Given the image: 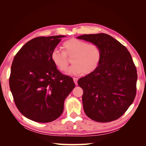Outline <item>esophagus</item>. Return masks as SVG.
Returning a JSON list of instances; mask_svg holds the SVG:
<instances>
[{
	"label": "esophagus",
	"instance_id": "esophagus-1",
	"mask_svg": "<svg viewBox=\"0 0 146 146\" xmlns=\"http://www.w3.org/2000/svg\"><path fill=\"white\" fill-rule=\"evenodd\" d=\"M73 80H74V83H75L76 85H78V79L76 78H73Z\"/></svg>",
	"mask_w": 146,
	"mask_h": 146
}]
</instances>
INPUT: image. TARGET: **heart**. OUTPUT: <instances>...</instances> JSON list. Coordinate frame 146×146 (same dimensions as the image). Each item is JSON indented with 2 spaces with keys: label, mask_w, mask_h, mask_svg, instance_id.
Masks as SVG:
<instances>
[{
  "label": "heart",
  "mask_w": 146,
  "mask_h": 146,
  "mask_svg": "<svg viewBox=\"0 0 146 146\" xmlns=\"http://www.w3.org/2000/svg\"><path fill=\"white\" fill-rule=\"evenodd\" d=\"M63 47L64 51L55 49L50 56L54 65L59 70H67V56L73 57L72 60L73 65L67 73L70 76L80 75L83 73L88 74L98 68L102 57L101 48L98 45L72 38L64 42Z\"/></svg>",
  "instance_id": "b5f03b06"
}]
</instances>
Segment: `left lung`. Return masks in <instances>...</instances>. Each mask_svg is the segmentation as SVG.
<instances>
[{
  "instance_id": "left-lung-1",
  "label": "left lung",
  "mask_w": 146,
  "mask_h": 146,
  "mask_svg": "<svg viewBox=\"0 0 146 146\" xmlns=\"http://www.w3.org/2000/svg\"><path fill=\"white\" fill-rule=\"evenodd\" d=\"M77 38L98 45L100 63L93 72L78 80L82 88L83 109L89 118L108 122L121 117L133 102L137 92V68L126 47L104 33Z\"/></svg>"
}]
</instances>
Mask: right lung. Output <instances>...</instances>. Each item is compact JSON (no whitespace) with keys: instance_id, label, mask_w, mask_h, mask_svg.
Wrapping results in <instances>:
<instances>
[{"instance_id":"1","label":"right lung","mask_w":146,"mask_h":146,"mask_svg":"<svg viewBox=\"0 0 146 146\" xmlns=\"http://www.w3.org/2000/svg\"><path fill=\"white\" fill-rule=\"evenodd\" d=\"M66 36L31 40L15 55L9 87L17 108L27 119L49 122L63 113L64 101L75 87L73 79L63 75L51 60V53Z\"/></svg>"}]
</instances>
